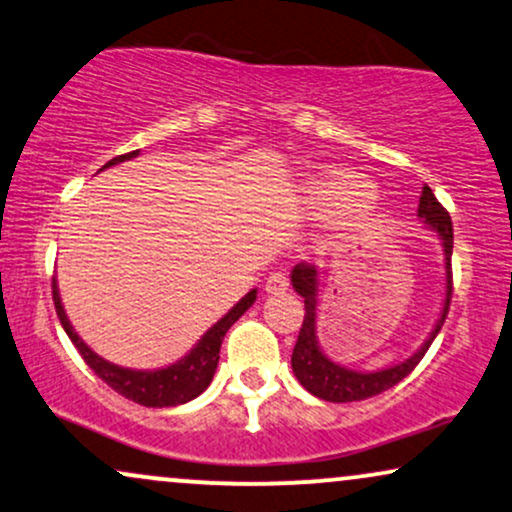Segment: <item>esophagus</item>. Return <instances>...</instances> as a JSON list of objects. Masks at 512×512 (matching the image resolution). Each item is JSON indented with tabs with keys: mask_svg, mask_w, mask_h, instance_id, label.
<instances>
[{
	"mask_svg": "<svg viewBox=\"0 0 512 512\" xmlns=\"http://www.w3.org/2000/svg\"><path fill=\"white\" fill-rule=\"evenodd\" d=\"M264 291L272 293V295L286 293V291H288V276L283 274V272H274V274H269L267 283H264Z\"/></svg>",
	"mask_w": 512,
	"mask_h": 512,
	"instance_id": "esophagus-1",
	"label": "esophagus"
}]
</instances>
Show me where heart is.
Instances as JSON below:
<instances>
[{"label":"heart","mask_w":512,"mask_h":512,"mask_svg":"<svg viewBox=\"0 0 512 512\" xmlns=\"http://www.w3.org/2000/svg\"><path fill=\"white\" fill-rule=\"evenodd\" d=\"M303 197L312 212L334 214L338 209L355 207L372 200L374 183L350 169H322L303 183ZM384 224V214H369L360 224H355V231L350 233V238L372 236V233L384 231Z\"/></svg>","instance_id":"b5f03b06"}]
</instances>
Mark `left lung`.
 <instances>
[{
    "label": "left lung",
    "mask_w": 512,
    "mask_h": 512,
    "mask_svg": "<svg viewBox=\"0 0 512 512\" xmlns=\"http://www.w3.org/2000/svg\"><path fill=\"white\" fill-rule=\"evenodd\" d=\"M417 217L439 238L443 250V305L436 319L434 329L424 338V343L405 360L393 362L389 367L372 369V372H362V369L343 367L341 362H334L319 346L317 322H319V293H322V272L317 267H307L298 264L291 272V286L295 293L305 300V319L303 329H300L298 341H295L291 367L295 379L305 386L312 396L329 400V403H353V400H365L379 393L389 391L398 381H403L408 374L420 365V360L427 353L434 338L439 336L443 322H446L448 305H451V255H453V224L446 209L436 200L432 188L424 186L420 195V207H417Z\"/></svg>",
    "instance_id": "8db88e82"
}]
</instances>
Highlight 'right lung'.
<instances>
[{
  "instance_id": "add662e5",
  "label": "right lung",
  "mask_w": 512,
  "mask_h": 512,
  "mask_svg": "<svg viewBox=\"0 0 512 512\" xmlns=\"http://www.w3.org/2000/svg\"><path fill=\"white\" fill-rule=\"evenodd\" d=\"M138 155L140 150L109 159L100 171L121 162H128V159H135ZM52 295H54V307H57V317L61 326H64L66 336L71 338V343L78 348V353L83 355V360L88 362V367L104 381V384L112 386L116 393H121V396H126L128 400H133V403L145 405V408H176V405H183L188 403V400L197 398L209 384H212L214 372H217V365H219L221 341H224L226 331L238 322L240 315H245V312L252 307V303H255L257 288H252L250 293H245L217 324L209 326L205 334L200 336V341H197L195 346L181 357V360H176L174 365L157 367V369L121 367V365H114V362L104 360L102 355H97L95 350H92L88 343L78 336V331L73 329L71 319L66 317L64 305H61L57 279L52 281Z\"/></svg>"
}]
</instances>
